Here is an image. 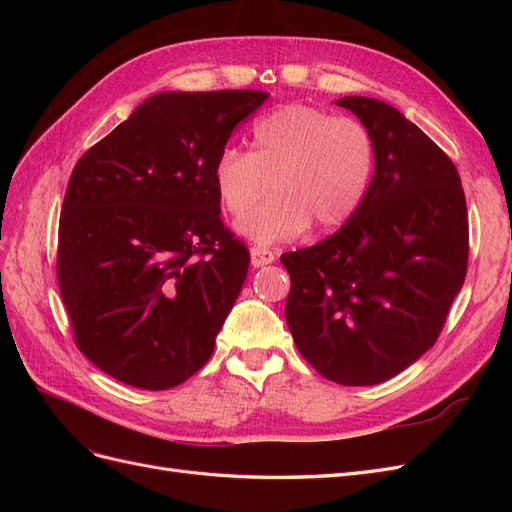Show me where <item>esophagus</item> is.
<instances>
[{"mask_svg":"<svg viewBox=\"0 0 512 512\" xmlns=\"http://www.w3.org/2000/svg\"><path fill=\"white\" fill-rule=\"evenodd\" d=\"M250 258H252V267L258 269V267L271 265V262L275 260V254L271 250H265V247H252Z\"/></svg>","mask_w":512,"mask_h":512,"instance_id":"obj_1","label":"esophagus"}]
</instances>
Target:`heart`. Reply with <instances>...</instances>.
Here are the masks:
<instances>
[{"label":"heart","mask_w":512,"mask_h":512,"mask_svg":"<svg viewBox=\"0 0 512 512\" xmlns=\"http://www.w3.org/2000/svg\"><path fill=\"white\" fill-rule=\"evenodd\" d=\"M252 151L226 147L213 164L222 205L243 215L268 189L274 196L237 222L256 245L297 239L316 224L344 226L367 194L376 162L374 136L363 121L305 104H286L252 126Z\"/></svg>","instance_id":"obj_1"}]
</instances>
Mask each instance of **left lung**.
Segmentation results:
<instances>
[{
  "label": "left lung",
  "instance_id": "left-lung-1",
  "mask_svg": "<svg viewBox=\"0 0 512 512\" xmlns=\"http://www.w3.org/2000/svg\"><path fill=\"white\" fill-rule=\"evenodd\" d=\"M374 136L361 207L324 241L282 254L286 322L303 359L344 386L397 376L436 344L468 271V207L453 160L382 100L335 102Z\"/></svg>",
  "mask_w": 512,
  "mask_h": 512
}]
</instances>
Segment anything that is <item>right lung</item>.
Masks as SVG:
<instances>
[{"label":"right lung","instance_id":"add662e5","mask_svg":"<svg viewBox=\"0 0 512 512\" xmlns=\"http://www.w3.org/2000/svg\"><path fill=\"white\" fill-rule=\"evenodd\" d=\"M267 91H164L76 162L57 280L74 342L104 374L166 391L203 367L250 252L220 220L213 164Z\"/></svg>","mask_w":512,"mask_h":512}]
</instances>
